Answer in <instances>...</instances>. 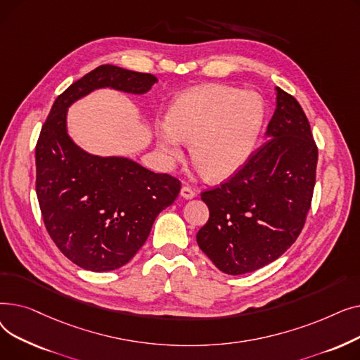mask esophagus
<instances>
[{"mask_svg":"<svg viewBox=\"0 0 360 360\" xmlns=\"http://www.w3.org/2000/svg\"><path fill=\"white\" fill-rule=\"evenodd\" d=\"M181 197H182V198H185V200H193V198L195 197V191L193 190L191 186L185 185V186H182V188H181Z\"/></svg>","mask_w":360,"mask_h":360,"instance_id":"esophagus-1","label":"esophagus"}]
</instances>
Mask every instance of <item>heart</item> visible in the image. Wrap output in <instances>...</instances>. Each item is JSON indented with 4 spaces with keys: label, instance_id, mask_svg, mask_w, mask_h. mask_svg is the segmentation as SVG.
Instances as JSON below:
<instances>
[{
    "label": "heart",
    "instance_id": "heart-1",
    "mask_svg": "<svg viewBox=\"0 0 360 360\" xmlns=\"http://www.w3.org/2000/svg\"><path fill=\"white\" fill-rule=\"evenodd\" d=\"M266 106L257 91L204 84L182 93L166 121H156L158 147L167 159L182 158V141L191 143V159L212 179L233 175L248 162L259 139Z\"/></svg>",
    "mask_w": 360,
    "mask_h": 360
}]
</instances>
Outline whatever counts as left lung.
<instances>
[{
  "label": "left lung",
  "instance_id": "obj_1",
  "mask_svg": "<svg viewBox=\"0 0 360 360\" xmlns=\"http://www.w3.org/2000/svg\"><path fill=\"white\" fill-rule=\"evenodd\" d=\"M276 91L269 141L229 181L201 194L210 217L197 243L226 274L252 273L285 254L311 209L318 148L299 102Z\"/></svg>",
  "mask_w": 360,
  "mask_h": 360
}]
</instances>
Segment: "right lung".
<instances>
[{"label":"right lung","mask_w":360,"mask_h":360,"mask_svg":"<svg viewBox=\"0 0 360 360\" xmlns=\"http://www.w3.org/2000/svg\"><path fill=\"white\" fill-rule=\"evenodd\" d=\"M153 74L101 65L74 82L53 102L36 144V195L45 228L79 267H122L148 238L158 214L175 201L181 182L137 162L87 153L67 132V110L96 89L143 94Z\"/></svg>","instance_id":"add662e5"}]
</instances>
